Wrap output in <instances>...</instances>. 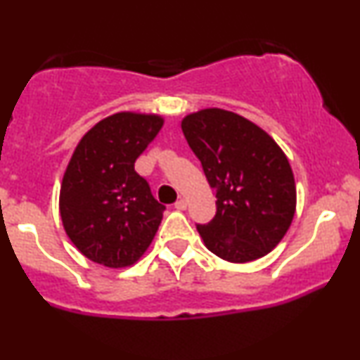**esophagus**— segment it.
Masks as SVG:
<instances>
[{"label":"esophagus","instance_id":"obj_1","mask_svg":"<svg viewBox=\"0 0 360 360\" xmlns=\"http://www.w3.org/2000/svg\"><path fill=\"white\" fill-rule=\"evenodd\" d=\"M174 208L176 210H186V208H188V201H186L184 198H179V200H177L174 203Z\"/></svg>","mask_w":360,"mask_h":360}]
</instances>
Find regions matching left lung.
<instances>
[{
  "label": "left lung",
  "instance_id": "left-lung-1",
  "mask_svg": "<svg viewBox=\"0 0 360 360\" xmlns=\"http://www.w3.org/2000/svg\"><path fill=\"white\" fill-rule=\"evenodd\" d=\"M181 128L217 191L213 220L196 225L205 245L229 262L264 257L286 235L296 210L284 152L262 128L232 111L201 110Z\"/></svg>",
  "mask_w": 360,
  "mask_h": 360
}]
</instances>
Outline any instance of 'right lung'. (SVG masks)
Listing matches in <instances>:
<instances>
[{
    "mask_svg": "<svg viewBox=\"0 0 360 360\" xmlns=\"http://www.w3.org/2000/svg\"><path fill=\"white\" fill-rule=\"evenodd\" d=\"M157 115H111L94 125L71 157L60 186L64 229L82 255L106 267L142 257L166 206L135 171V160L162 128Z\"/></svg>",
    "mask_w": 360,
    "mask_h": 360,
    "instance_id": "right-lung-1",
    "label": "right lung"
}]
</instances>
